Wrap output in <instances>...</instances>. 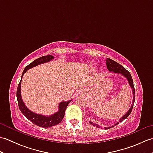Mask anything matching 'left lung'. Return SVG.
I'll list each match as a JSON object with an SVG mask.
<instances>
[{"label":"left lung","mask_w":153,"mask_h":153,"mask_svg":"<svg viewBox=\"0 0 153 153\" xmlns=\"http://www.w3.org/2000/svg\"><path fill=\"white\" fill-rule=\"evenodd\" d=\"M106 64L107 68H108V70L110 71H113V72H115V73L122 74L123 76H125L126 77L127 79H128V81L129 83V85H130V87H131L132 92H133V94H134V99H133L132 105L131 106V108H129V110H128V112H127L126 114L123 116V117H122L121 118H120L119 122H122L123 120H124L125 119H126L129 116V114H130L131 111H132L133 107H134V102H135V88H134V82H133V79H132V77H131V76L130 73H129V71L127 70L124 67H123L122 65H120L118 62H116L114 61L112 59H110V58H106ZM89 123H91V124L93 125L94 126H96L97 128H100V126L99 125L96 124V123H93L91 122H90ZM118 123H119V122L117 123L116 125H118ZM110 128H111V127H110ZM110 128H105L106 129H109Z\"/></svg>","instance_id":"1"}]
</instances>
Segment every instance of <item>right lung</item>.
Instances as JSON below:
<instances>
[{
  "mask_svg": "<svg viewBox=\"0 0 153 153\" xmlns=\"http://www.w3.org/2000/svg\"><path fill=\"white\" fill-rule=\"evenodd\" d=\"M54 57L51 55H48V56H41L40 58H37V59L35 60L34 61L32 62L29 65L25 68V69L23 71V74L22 75V77L24 76V74L26 72V71L30 68H33L34 66H37L38 64H41L43 63H45L47 62H49L52 59H53ZM21 82H22V78L20 82H19L18 85V89H17V92H16V97H17L18 99V106L20 110L22 113L24 114L26 118L30 120V121L34 123V124L37 125L39 127H42V128H50V127L56 126L58 123H60L62 120L63 118L64 117L65 114V111H66V107L68 105L71 101H66V102H62L59 104V110L56 113H55L54 114L52 115L51 116H45L43 115L37 114H35L33 112L30 111L26 106H25L24 102L22 99L21 97Z\"/></svg>",
  "mask_w": 153,
  "mask_h": 153,
  "instance_id": "right-lung-1",
  "label": "right lung"
}]
</instances>
